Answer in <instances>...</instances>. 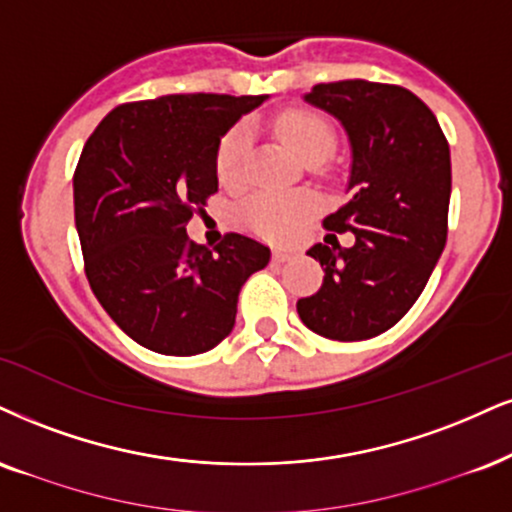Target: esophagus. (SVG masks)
<instances>
[{"mask_svg": "<svg viewBox=\"0 0 512 512\" xmlns=\"http://www.w3.org/2000/svg\"><path fill=\"white\" fill-rule=\"evenodd\" d=\"M289 258H292V254H289V251H282V249H275L273 251V261L275 263H287Z\"/></svg>", "mask_w": 512, "mask_h": 512, "instance_id": "obj_1", "label": "esophagus"}]
</instances>
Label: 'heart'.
Returning <instances> with one entry per match:
<instances>
[{
    "label": "heart",
    "mask_w": 512,
    "mask_h": 512,
    "mask_svg": "<svg viewBox=\"0 0 512 512\" xmlns=\"http://www.w3.org/2000/svg\"><path fill=\"white\" fill-rule=\"evenodd\" d=\"M277 135L289 144L299 159H327L334 149V132L323 118L311 111H285L275 121ZM251 135L246 125H235L220 140L216 151V173L225 187L237 189L246 182ZM315 199L306 192H275L263 189L249 197L239 208V220L256 235L268 239H287L299 232L311 216Z\"/></svg>",
    "instance_id": "b5f03b06"
}]
</instances>
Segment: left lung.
Listing matches in <instances>:
<instances>
[{
	"label": "left lung",
	"mask_w": 512,
	"mask_h": 512,
	"mask_svg": "<svg viewBox=\"0 0 512 512\" xmlns=\"http://www.w3.org/2000/svg\"><path fill=\"white\" fill-rule=\"evenodd\" d=\"M304 102L337 118L349 137V201L325 218L353 232L342 249L315 244L323 287L299 299L308 330L337 342L387 332L410 311L446 244L451 151L434 113L399 85L339 80L315 85Z\"/></svg>",
	"instance_id": "8db88e82"
}]
</instances>
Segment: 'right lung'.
Instances as JSON below:
<instances>
[{
	"label": "right lung",
	"mask_w": 512,
	"mask_h": 512,
	"mask_svg": "<svg viewBox=\"0 0 512 512\" xmlns=\"http://www.w3.org/2000/svg\"><path fill=\"white\" fill-rule=\"evenodd\" d=\"M168 94L116 106L73 175L85 273L104 311L144 349L197 356L235 327L237 296L270 249L230 232L216 251L189 242L194 208L218 192L216 151L244 113L266 102Z\"/></svg>",
	"instance_id": "obj_1"
}]
</instances>
